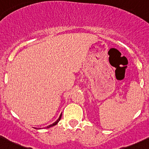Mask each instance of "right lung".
<instances>
[{
  "label": "right lung",
  "mask_w": 149,
  "mask_h": 149,
  "mask_svg": "<svg viewBox=\"0 0 149 149\" xmlns=\"http://www.w3.org/2000/svg\"><path fill=\"white\" fill-rule=\"evenodd\" d=\"M61 118H62V115H60V116H59V118L57 119V120H56V122H54V123H52V124H51V125H48V126L47 127V128H50V127H52V126H54V125H56V124L58 123V122H59V120H60V119H61Z\"/></svg>",
  "instance_id": "1"
}]
</instances>
